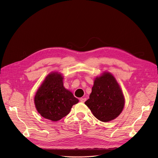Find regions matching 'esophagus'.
Masks as SVG:
<instances>
[{
	"label": "esophagus",
	"instance_id": "esophagus-1",
	"mask_svg": "<svg viewBox=\"0 0 158 158\" xmlns=\"http://www.w3.org/2000/svg\"><path fill=\"white\" fill-rule=\"evenodd\" d=\"M85 100H86V99L84 98H80V102H82V103H84L85 102Z\"/></svg>",
	"mask_w": 158,
	"mask_h": 158
}]
</instances>
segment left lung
Instances as JSON below:
<instances>
[{"instance_id": "left-lung-1", "label": "left lung", "mask_w": 158, "mask_h": 158, "mask_svg": "<svg viewBox=\"0 0 158 158\" xmlns=\"http://www.w3.org/2000/svg\"><path fill=\"white\" fill-rule=\"evenodd\" d=\"M99 120L108 122L118 117L125 106V98L115 77L104 72L94 81L89 98L85 102Z\"/></svg>"}]
</instances>
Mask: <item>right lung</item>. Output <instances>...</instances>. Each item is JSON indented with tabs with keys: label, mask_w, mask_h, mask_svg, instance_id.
Here are the masks:
<instances>
[{
	"label": "right lung",
	"mask_w": 158,
	"mask_h": 158,
	"mask_svg": "<svg viewBox=\"0 0 158 158\" xmlns=\"http://www.w3.org/2000/svg\"><path fill=\"white\" fill-rule=\"evenodd\" d=\"M64 76L58 72H52L38 89L34 103L41 116L53 122L59 121L69 113L72 107L79 102L73 93L65 89Z\"/></svg>",
	"instance_id": "right-lung-1"
}]
</instances>
